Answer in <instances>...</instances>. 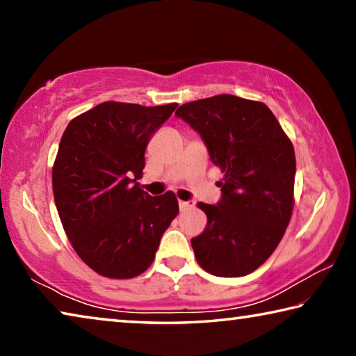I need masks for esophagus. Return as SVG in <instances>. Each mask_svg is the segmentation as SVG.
<instances>
[{
	"label": "esophagus",
	"instance_id": "1",
	"mask_svg": "<svg viewBox=\"0 0 356 356\" xmlns=\"http://www.w3.org/2000/svg\"><path fill=\"white\" fill-rule=\"evenodd\" d=\"M179 207L180 210H188V209H193L195 207V201H179Z\"/></svg>",
	"mask_w": 356,
	"mask_h": 356
}]
</instances>
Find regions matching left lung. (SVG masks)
I'll list each match as a JSON object with an SVG mask.
<instances>
[{
  "label": "left lung",
  "instance_id": "8db88e82",
  "mask_svg": "<svg viewBox=\"0 0 356 356\" xmlns=\"http://www.w3.org/2000/svg\"><path fill=\"white\" fill-rule=\"evenodd\" d=\"M177 118L206 143L225 174L201 236L191 238L197 264L215 276L238 278L267 261L293 209L295 152L278 119L262 102L220 94L177 108Z\"/></svg>",
  "mask_w": 356,
  "mask_h": 356
}]
</instances>
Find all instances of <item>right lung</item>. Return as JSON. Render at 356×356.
I'll use <instances>...</instances> for the list:
<instances>
[{
    "label": "right lung",
    "instance_id": "obj_1",
    "mask_svg": "<svg viewBox=\"0 0 356 356\" xmlns=\"http://www.w3.org/2000/svg\"><path fill=\"white\" fill-rule=\"evenodd\" d=\"M176 106L104 102L64 130L53 196L65 236L95 273L129 280L146 272L179 213L172 191L150 196L136 182L149 140Z\"/></svg>",
    "mask_w": 356,
    "mask_h": 356
}]
</instances>
